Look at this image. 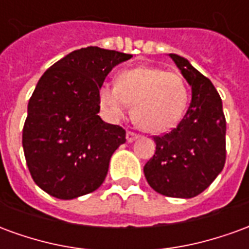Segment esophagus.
<instances>
[{"instance_id": "1", "label": "esophagus", "mask_w": 249, "mask_h": 249, "mask_svg": "<svg viewBox=\"0 0 249 249\" xmlns=\"http://www.w3.org/2000/svg\"><path fill=\"white\" fill-rule=\"evenodd\" d=\"M137 137H139V136L136 135V133H133V132H128V133H126V141H128V142H133Z\"/></svg>"}]
</instances>
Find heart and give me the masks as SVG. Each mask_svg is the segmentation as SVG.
<instances>
[{
  "label": "heart",
  "instance_id": "obj_1",
  "mask_svg": "<svg viewBox=\"0 0 249 249\" xmlns=\"http://www.w3.org/2000/svg\"><path fill=\"white\" fill-rule=\"evenodd\" d=\"M98 103L110 121H119L132 105V119L148 133H164L180 123L188 104L181 77L157 66H137L120 73L116 85L98 90Z\"/></svg>",
  "mask_w": 249,
  "mask_h": 249
}]
</instances>
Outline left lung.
I'll list each match as a JSON object with an SVG mask.
<instances>
[{
	"mask_svg": "<svg viewBox=\"0 0 249 249\" xmlns=\"http://www.w3.org/2000/svg\"><path fill=\"white\" fill-rule=\"evenodd\" d=\"M192 88V100L180 124L155 137L156 152L144 167L157 193L178 198L197 196L219 176L225 164V117L213 84L187 58L169 53Z\"/></svg>",
	"mask_w": 249,
	"mask_h": 249,
	"instance_id": "1",
	"label": "left lung"
}]
</instances>
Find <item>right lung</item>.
Returning a JSON list of instances; mask_svg holds the SVG:
<instances>
[{
  "label": "right lung",
  "instance_id": "add662e5",
  "mask_svg": "<svg viewBox=\"0 0 249 249\" xmlns=\"http://www.w3.org/2000/svg\"><path fill=\"white\" fill-rule=\"evenodd\" d=\"M132 54L88 46L41 76L28 104L22 146L35 183L61 200L96 191L107 178L125 130L98 116V90L114 66Z\"/></svg>",
  "mask_w": 249,
  "mask_h": 249
}]
</instances>
